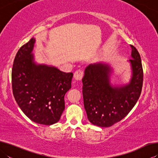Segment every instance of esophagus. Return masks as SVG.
Returning <instances> with one entry per match:
<instances>
[{
    "label": "esophagus",
    "mask_w": 158,
    "mask_h": 158,
    "mask_svg": "<svg viewBox=\"0 0 158 158\" xmlns=\"http://www.w3.org/2000/svg\"><path fill=\"white\" fill-rule=\"evenodd\" d=\"M84 77V72L81 69H78L74 74V77L76 80H81Z\"/></svg>",
    "instance_id": "esophagus-1"
}]
</instances>
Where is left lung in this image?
<instances>
[{
    "label": "left lung",
    "mask_w": 158,
    "mask_h": 158,
    "mask_svg": "<svg viewBox=\"0 0 158 158\" xmlns=\"http://www.w3.org/2000/svg\"><path fill=\"white\" fill-rule=\"evenodd\" d=\"M132 48L129 62L132 77L129 84L112 85L111 69L108 64H90L84 71L83 98L88 118L99 127H110L129 114L140 97L143 85V68L137 49Z\"/></svg>",
    "instance_id": "left-lung-1"
}]
</instances>
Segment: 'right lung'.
Instances as JSON below:
<instances>
[{"label": "right lung", "mask_w": 158, "mask_h": 158, "mask_svg": "<svg viewBox=\"0 0 158 158\" xmlns=\"http://www.w3.org/2000/svg\"><path fill=\"white\" fill-rule=\"evenodd\" d=\"M31 38L16 54L12 70L13 95L19 106L32 121L50 125L57 123L65 109V93L73 74L53 66L37 64Z\"/></svg>", "instance_id": "obj_1"}]
</instances>
